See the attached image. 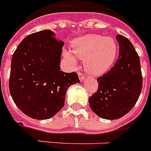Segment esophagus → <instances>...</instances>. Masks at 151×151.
Here are the masks:
<instances>
[{"label": "esophagus", "mask_w": 151, "mask_h": 151, "mask_svg": "<svg viewBox=\"0 0 151 151\" xmlns=\"http://www.w3.org/2000/svg\"><path fill=\"white\" fill-rule=\"evenodd\" d=\"M78 76H79V79L81 81H83L84 79H85V76H84V73H81V72H79L78 73Z\"/></svg>", "instance_id": "34e87169"}]
</instances>
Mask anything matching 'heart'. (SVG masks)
<instances>
[{
  "label": "heart",
  "instance_id": "obj_1",
  "mask_svg": "<svg viewBox=\"0 0 151 151\" xmlns=\"http://www.w3.org/2000/svg\"><path fill=\"white\" fill-rule=\"evenodd\" d=\"M73 54L84 60L85 70L91 74L100 75L109 69L116 59L117 46L111 37L88 35L78 38L72 42ZM63 56L71 66L78 65L77 59L71 52L63 51Z\"/></svg>",
  "mask_w": 151,
  "mask_h": 151
}]
</instances>
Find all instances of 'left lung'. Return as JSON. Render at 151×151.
<instances>
[{
  "label": "left lung",
  "mask_w": 151,
  "mask_h": 151,
  "mask_svg": "<svg viewBox=\"0 0 151 151\" xmlns=\"http://www.w3.org/2000/svg\"><path fill=\"white\" fill-rule=\"evenodd\" d=\"M119 57L109 71L97 78L99 88L89 98L96 115L105 119H117L127 114L139 99L143 86L139 57L131 42L116 35Z\"/></svg>",
  "instance_id": "8db88e82"
}]
</instances>
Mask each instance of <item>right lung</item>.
Masks as SVG:
<instances>
[{
    "label": "right lung",
    "instance_id": "obj_1",
    "mask_svg": "<svg viewBox=\"0 0 151 151\" xmlns=\"http://www.w3.org/2000/svg\"><path fill=\"white\" fill-rule=\"evenodd\" d=\"M64 42L50 29L30 34L12 56L9 90L15 105L34 119H48L64 105L67 89L79 83L75 72L60 70Z\"/></svg>",
    "mask_w": 151,
    "mask_h": 151
}]
</instances>
